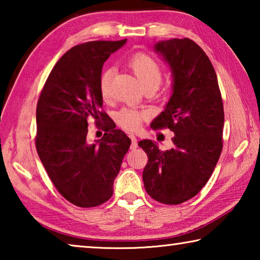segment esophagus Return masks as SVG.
Here are the masks:
<instances>
[{
    "instance_id": "34e87169",
    "label": "esophagus",
    "mask_w": 260,
    "mask_h": 260,
    "mask_svg": "<svg viewBox=\"0 0 260 260\" xmlns=\"http://www.w3.org/2000/svg\"><path fill=\"white\" fill-rule=\"evenodd\" d=\"M129 138L132 140V144H131V148L132 149H136L139 146H138V140H136V138L134 135H129Z\"/></svg>"
}]
</instances>
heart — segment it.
I'll return each mask as SVG.
<instances>
[{"instance_id":"heart-1","label":"heart","mask_w":260,"mask_h":260,"mask_svg":"<svg viewBox=\"0 0 260 260\" xmlns=\"http://www.w3.org/2000/svg\"><path fill=\"white\" fill-rule=\"evenodd\" d=\"M129 68L139 79L141 85L146 88L157 89L162 80V69L160 64L150 55L139 52L135 54L128 61ZM113 77V69L104 70L100 77V93L104 100L111 98V81ZM146 118V113L140 110L125 108L117 113V122L121 128L128 132H134L141 126V122Z\"/></svg>"}]
</instances>
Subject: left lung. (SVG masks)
Segmentation results:
<instances>
[{
    "label": "left lung",
    "instance_id": "left-lung-1",
    "mask_svg": "<svg viewBox=\"0 0 260 260\" xmlns=\"http://www.w3.org/2000/svg\"><path fill=\"white\" fill-rule=\"evenodd\" d=\"M172 70L173 94L151 122L152 129L174 133V148L160 150L151 140L139 146L148 162L143 183L148 195L162 204L177 205L201 191L222 150L223 104L217 74L203 49L188 38L156 43Z\"/></svg>",
    "mask_w": 260,
    "mask_h": 260
}]
</instances>
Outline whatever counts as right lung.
Returning <instances> with one entry per match:
<instances>
[{"label":"right lung","instance_id":"obj_1","mask_svg":"<svg viewBox=\"0 0 260 260\" xmlns=\"http://www.w3.org/2000/svg\"><path fill=\"white\" fill-rule=\"evenodd\" d=\"M90 41L60 57L48 76L37 105L35 147L43 166L65 200L94 208L110 200L131 139L116 129L102 110L100 77L104 61L126 43ZM106 133L98 144L86 141L87 119Z\"/></svg>","mask_w":260,"mask_h":260}]
</instances>
